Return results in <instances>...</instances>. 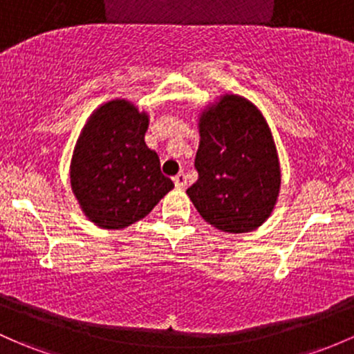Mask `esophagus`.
<instances>
[{"label": "esophagus", "instance_id": "obj_1", "mask_svg": "<svg viewBox=\"0 0 354 354\" xmlns=\"http://www.w3.org/2000/svg\"><path fill=\"white\" fill-rule=\"evenodd\" d=\"M173 181H174V185H176V188H185L187 187V174L181 171V173H178L176 176L173 178Z\"/></svg>", "mask_w": 354, "mask_h": 354}]
</instances>
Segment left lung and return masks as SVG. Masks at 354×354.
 Returning <instances> with one entry per match:
<instances>
[{
    "label": "left lung",
    "instance_id": "obj_1",
    "mask_svg": "<svg viewBox=\"0 0 354 354\" xmlns=\"http://www.w3.org/2000/svg\"><path fill=\"white\" fill-rule=\"evenodd\" d=\"M198 180L187 189L198 214L222 232L266 222L280 195L277 146L265 117L244 96L225 93L198 115Z\"/></svg>",
    "mask_w": 354,
    "mask_h": 354
}]
</instances>
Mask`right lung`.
Wrapping results in <instances>:
<instances>
[{"label":"right lung","mask_w":354,"mask_h":354,"mask_svg":"<svg viewBox=\"0 0 354 354\" xmlns=\"http://www.w3.org/2000/svg\"><path fill=\"white\" fill-rule=\"evenodd\" d=\"M147 127V111L117 98L93 111L77 137L71 188L88 221L102 229L136 224L174 188L146 146Z\"/></svg>","instance_id":"obj_1"}]
</instances>
